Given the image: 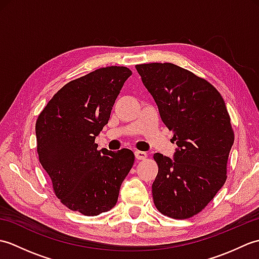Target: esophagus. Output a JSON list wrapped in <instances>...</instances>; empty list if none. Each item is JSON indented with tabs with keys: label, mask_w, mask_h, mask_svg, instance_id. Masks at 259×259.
<instances>
[{
	"label": "esophagus",
	"mask_w": 259,
	"mask_h": 259,
	"mask_svg": "<svg viewBox=\"0 0 259 259\" xmlns=\"http://www.w3.org/2000/svg\"><path fill=\"white\" fill-rule=\"evenodd\" d=\"M135 156H136V159H138V160H145L147 158V153L144 151H136Z\"/></svg>",
	"instance_id": "esophagus-1"
}]
</instances>
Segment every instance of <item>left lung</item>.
Listing matches in <instances>:
<instances>
[{
    "label": "left lung",
    "mask_w": 259,
    "mask_h": 259,
    "mask_svg": "<svg viewBox=\"0 0 259 259\" xmlns=\"http://www.w3.org/2000/svg\"><path fill=\"white\" fill-rule=\"evenodd\" d=\"M162 122L178 146L174 160L155 153V206L164 216L187 219L199 213L227 179L234 130L226 104L211 83L172 63L137 64Z\"/></svg>",
    "instance_id": "left-lung-1"
}]
</instances>
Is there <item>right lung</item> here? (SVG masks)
Masks as SVG:
<instances>
[{
	"mask_svg": "<svg viewBox=\"0 0 259 259\" xmlns=\"http://www.w3.org/2000/svg\"><path fill=\"white\" fill-rule=\"evenodd\" d=\"M133 74L126 67L98 69L63 85L38 114L36 150L53 191L84 216L109 211L135 162L134 152L98 150L96 137L108 123L115 99Z\"/></svg>",
	"mask_w": 259,
	"mask_h": 259,
	"instance_id": "1",
	"label": "right lung"
}]
</instances>
